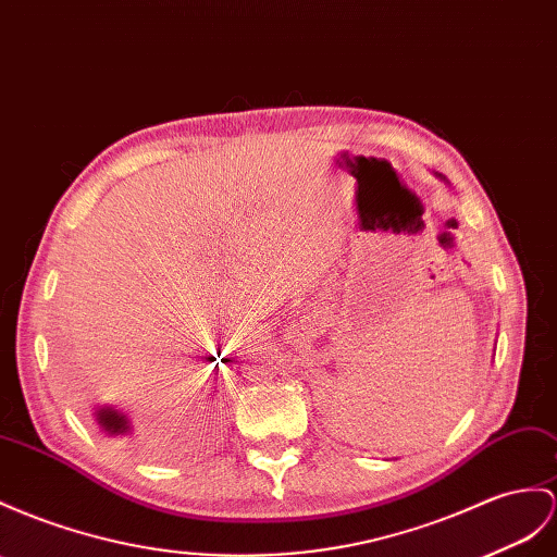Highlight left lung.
<instances>
[{
	"instance_id": "left-lung-1",
	"label": "left lung",
	"mask_w": 557,
	"mask_h": 557,
	"mask_svg": "<svg viewBox=\"0 0 557 557\" xmlns=\"http://www.w3.org/2000/svg\"><path fill=\"white\" fill-rule=\"evenodd\" d=\"M437 178H442V181H445V176H442V174H437Z\"/></svg>"
}]
</instances>
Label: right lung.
Listing matches in <instances>:
<instances>
[{
	"label": "right lung",
	"mask_w": 557,
	"mask_h": 557,
	"mask_svg": "<svg viewBox=\"0 0 557 557\" xmlns=\"http://www.w3.org/2000/svg\"><path fill=\"white\" fill-rule=\"evenodd\" d=\"M96 423L108 437H117L122 442H126L129 447L140 449V440H136L134 435V423L132 419L124 414V411L115 409V407H98L96 409Z\"/></svg>",
	"instance_id": "right-lung-1"
}]
</instances>
